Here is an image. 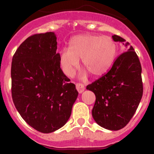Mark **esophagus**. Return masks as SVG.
<instances>
[{
    "label": "esophagus",
    "instance_id": "obj_1",
    "mask_svg": "<svg viewBox=\"0 0 154 154\" xmlns=\"http://www.w3.org/2000/svg\"><path fill=\"white\" fill-rule=\"evenodd\" d=\"M75 86H76V89H77V90H78V92H79V93H82L83 91L85 90V87H84V85H82V84L76 83Z\"/></svg>",
    "mask_w": 154,
    "mask_h": 154
}]
</instances>
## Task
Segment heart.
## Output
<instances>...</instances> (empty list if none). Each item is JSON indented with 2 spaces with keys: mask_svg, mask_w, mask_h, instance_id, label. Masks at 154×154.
I'll return each mask as SVG.
<instances>
[{
  "mask_svg": "<svg viewBox=\"0 0 154 154\" xmlns=\"http://www.w3.org/2000/svg\"><path fill=\"white\" fill-rule=\"evenodd\" d=\"M117 53V45L109 36L81 35L72 38L70 48H64L59 53V61L64 72L72 75L82 65L95 77H101L111 69ZM86 71L82 73L85 78Z\"/></svg>",
  "mask_w": 154,
  "mask_h": 154,
  "instance_id": "heart-1",
  "label": "heart"
}]
</instances>
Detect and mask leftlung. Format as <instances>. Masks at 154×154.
<instances>
[{
    "mask_svg": "<svg viewBox=\"0 0 154 154\" xmlns=\"http://www.w3.org/2000/svg\"><path fill=\"white\" fill-rule=\"evenodd\" d=\"M112 39L127 47L129 43L118 35ZM142 68L131 45L114 62L105 75L87 85L96 95L92 110L96 123L109 130H119L133 117L143 96Z\"/></svg>",
    "mask_w": 154,
    "mask_h": 154,
    "instance_id": "left-lung-1",
    "label": "left lung"
}]
</instances>
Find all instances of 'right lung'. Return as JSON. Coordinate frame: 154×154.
I'll use <instances>...</instances> for the list:
<instances>
[{"mask_svg":"<svg viewBox=\"0 0 154 154\" xmlns=\"http://www.w3.org/2000/svg\"><path fill=\"white\" fill-rule=\"evenodd\" d=\"M54 32L28 37L12 58L11 94L21 117L49 133L67 123L79 92L60 67Z\"/></svg>","mask_w":154,"mask_h":154,"instance_id":"right-lung-1","label":"right lung"}]
</instances>
